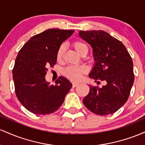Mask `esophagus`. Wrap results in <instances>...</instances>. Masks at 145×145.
<instances>
[{"mask_svg":"<svg viewBox=\"0 0 145 145\" xmlns=\"http://www.w3.org/2000/svg\"><path fill=\"white\" fill-rule=\"evenodd\" d=\"M78 85H79V84H78V83H75V82L72 83V87L73 88H75L76 86H77Z\"/></svg>","mask_w":145,"mask_h":145,"instance_id":"34e87169","label":"esophagus"}]
</instances>
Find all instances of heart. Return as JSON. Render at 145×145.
I'll list each match as a JSON object with an SVG mask.
<instances>
[{
	"instance_id": "b5f03b06",
	"label": "heart",
	"mask_w": 145,
	"mask_h": 145,
	"mask_svg": "<svg viewBox=\"0 0 145 145\" xmlns=\"http://www.w3.org/2000/svg\"><path fill=\"white\" fill-rule=\"evenodd\" d=\"M72 46L79 54H80L83 51H88L87 45L81 40H77L74 42L72 44ZM63 54H64V46H60L56 53L57 61H61L62 59ZM86 71V68L84 66H70V67L65 68L63 73L66 77L71 79V80L78 81L80 79L81 74L85 72Z\"/></svg>"
}]
</instances>
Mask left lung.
Segmentation results:
<instances>
[{
  "label": "left lung",
  "mask_w": 145,
  "mask_h": 145,
  "mask_svg": "<svg viewBox=\"0 0 145 145\" xmlns=\"http://www.w3.org/2000/svg\"><path fill=\"white\" fill-rule=\"evenodd\" d=\"M79 35L92 48L95 62L89 77L106 81L102 88L90 86L83 103L96 114L114 113L126 103L134 84L131 56L121 41L104 31H80Z\"/></svg>",
  "instance_id": "left-lung-1"
}]
</instances>
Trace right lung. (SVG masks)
Instances as JSON below:
<instances>
[{"label": "right lung", "instance_id": "obj_1", "mask_svg": "<svg viewBox=\"0 0 145 145\" xmlns=\"http://www.w3.org/2000/svg\"><path fill=\"white\" fill-rule=\"evenodd\" d=\"M74 30L50 29L34 35L19 51L13 69L16 97L20 103L35 114H49L64 103L72 84L59 77L55 85L46 81L48 67L56 64V53Z\"/></svg>", "mask_w": 145, "mask_h": 145}]
</instances>
